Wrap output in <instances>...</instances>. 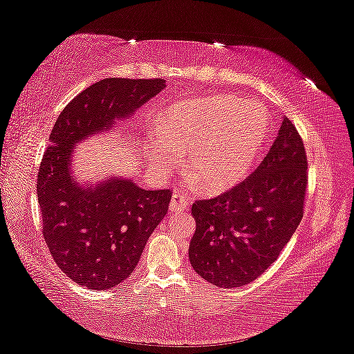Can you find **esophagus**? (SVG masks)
Instances as JSON below:
<instances>
[{"instance_id": "obj_1", "label": "esophagus", "mask_w": 354, "mask_h": 354, "mask_svg": "<svg viewBox=\"0 0 354 354\" xmlns=\"http://www.w3.org/2000/svg\"><path fill=\"white\" fill-rule=\"evenodd\" d=\"M187 207H189V200L185 198L184 195L175 192V194H173V196H171V201H170V211L171 212H181Z\"/></svg>"}]
</instances>
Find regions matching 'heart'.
Here are the masks:
<instances>
[{
	"label": "heart",
	"instance_id": "1",
	"mask_svg": "<svg viewBox=\"0 0 354 354\" xmlns=\"http://www.w3.org/2000/svg\"><path fill=\"white\" fill-rule=\"evenodd\" d=\"M266 109L234 95L190 100L171 107L145 153L160 173L178 165L177 153H189L187 169L206 192H220L247 175L267 137ZM175 149L174 152L172 149Z\"/></svg>",
	"mask_w": 354,
	"mask_h": 354
}]
</instances>
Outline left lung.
Masks as SVG:
<instances>
[{
    "label": "left lung",
    "mask_w": 354,
    "mask_h": 354,
    "mask_svg": "<svg viewBox=\"0 0 354 354\" xmlns=\"http://www.w3.org/2000/svg\"><path fill=\"white\" fill-rule=\"evenodd\" d=\"M308 158L301 136L283 118L259 167L214 198L196 200L189 259L194 270L223 289L254 281L278 259L304 214Z\"/></svg>",
    "instance_id": "8db88e82"
}]
</instances>
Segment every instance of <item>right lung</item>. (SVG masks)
I'll return each instance as SVG.
<instances>
[{
    "mask_svg": "<svg viewBox=\"0 0 354 354\" xmlns=\"http://www.w3.org/2000/svg\"><path fill=\"white\" fill-rule=\"evenodd\" d=\"M165 87L162 77H107L64 107L37 173L41 234L57 267L82 287L106 290L127 279L169 212L171 190H145L131 179L81 187L71 170L76 142L113 127Z\"/></svg>",
    "mask_w": 354,
    "mask_h": 354,
    "instance_id": "add662e5",
    "label": "right lung"
}]
</instances>
